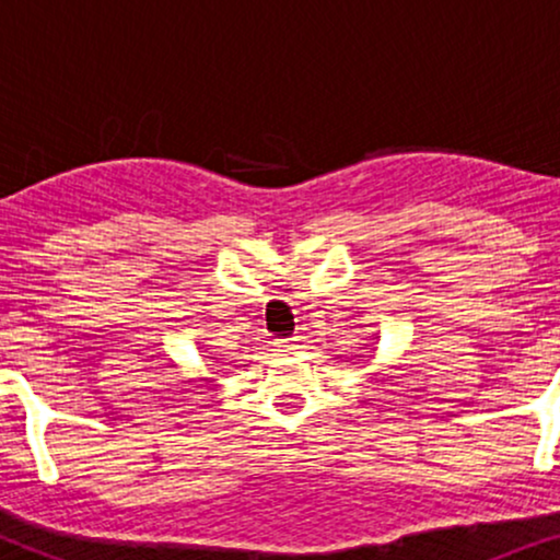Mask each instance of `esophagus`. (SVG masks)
I'll list each match as a JSON object with an SVG mask.
<instances>
[{
	"instance_id": "obj_1",
	"label": "esophagus",
	"mask_w": 560,
	"mask_h": 560,
	"mask_svg": "<svg viewBox=\"0 0 560 560\" xmlns=\"http://www.w3.org/2000/svg\"><path fill=\"white\" fill-rule=\"evenodd\" d=\"M273 347H276V352H289V350H294V339H276L273 342Z\"/></svg>"
}]
</instances>
